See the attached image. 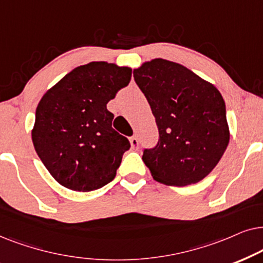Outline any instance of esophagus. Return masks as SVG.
I'll return each mask as SVG.
<instances>
[{"label": "esophagus", "mask_w": 263, "mask_h": 263, "mask_svg": "<svg viewBox=\"0 0 263 263\" xmlns=\"http://www.w3.org/2000/svg\"><path fill=\"white\" fill-rule=\"evenodd\" d=\"M129 143H131V146L134 150H138L139 148V142H138V138L134 136V137L129 138Z\"/></svg>", "instance_id": "1"}]
</instances>
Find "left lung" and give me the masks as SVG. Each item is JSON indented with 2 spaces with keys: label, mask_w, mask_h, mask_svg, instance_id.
I'll return each mask as SVG.
<instances>
[{
  "label": "left lung",
  "mask_w": 263,
  "mask_h": 263,
  "mask_svg": "<svg viewBox=\"0 0 263 263\" xmlns=\"http://www.w3.org/2000/svg\"><path fill=\"white\" fill-rule=\"evenodd\" d=\"M159 128V141L142 160L154 179L171 186L201 181L229 145L221 93L183 65L155 59L134 71Z\"/></svg>",
  "instance_id": "1"
}]
</instances>
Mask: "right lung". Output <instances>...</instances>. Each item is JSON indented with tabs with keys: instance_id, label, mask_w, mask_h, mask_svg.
Returning <instances> with one entry per match:
<instances>
[{
	"instance_id": "add662e5",
	"label": "right lung",
	"mask_w": 263,
	"mask_h": 263,
	"mask_svg": "<svg viewBox=\"0 0 263 263\" xmlns=\"http://www.w3.org/2000/svg\"><path fill=\"white\" fill-rule=\"evenodd\" d=\"M132 69L90 62L66 74L45 92L36 109L32 142L49 173L74 191L97 190L117 176L128 139L111 127L107 109L127 86Z\"/></svg>"
}]
</instances>
